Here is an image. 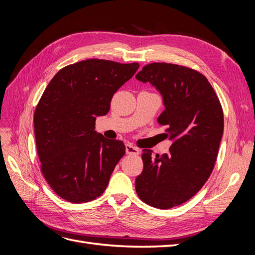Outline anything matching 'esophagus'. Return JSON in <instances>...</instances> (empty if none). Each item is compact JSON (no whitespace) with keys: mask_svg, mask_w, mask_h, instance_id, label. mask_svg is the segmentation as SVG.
I'll use <instances>...</instances> for the list:
<instances>
[{"mask_svg":"<svg viewBox=\"0 0 255 255\" xmlns=\"http://www.w3.org/2000/svg\"><path fill=\"white\" fill-rule=\"evenodd\" d=\"M126 152L127 154H129V155H139V148L131 143L128 142L126 144Z\"/></svg>","mask_w":255,"mask_h":255,"instance_id":"1","label":"esophagus"}]
</instances>
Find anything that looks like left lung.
<instances>
[{
	"label": "left lung",
	"instance_id": "8db88e82",
	"mask_svg": "<svg viewBox=\"0 0 255 255\" xmlns=\"http://www.w3.org/2000/svg\"><path fill=\"white\" fill-rule=\"evenodd\" d=\"M160 92L165 110L158 117L173 140L168 154L142 150L143 170L135 181L137 195L158 209L186 203L211 175L224 133L222 104L208 79L195 69L150 63L136 75Z\"/></svg>",
	"mask_w": 255,
	"mask_h": 255
}]
</instances>
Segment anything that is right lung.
<instances>
[{
    "label": "right lung",
    "instance_id": "obj_1",
    "mask_svg": "<svg viewBox=\"0 0 255 255\" xmlns=\"http://www.w3.org/2000/svg\"><path fill=\"white\" fill-rule=\"evenodd\" d=\"M138 67L89 59L60 69L46 86L34 111V136L43 176L60 197L89 203L107 189L126 145L98 134L96 117L107 115L114 94Z\"/></svg>",
    "mask_w": 255,
    "mask_h": 255
}]
</instances>
